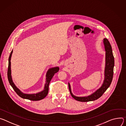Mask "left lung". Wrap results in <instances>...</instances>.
Masks as SVG:
<instances>
[{"label":"left lung","instance_id":"left-lung-1","mask_svg":"<svg viewBox=\"0 0 126 126\" xmlns=\"http://www.w3.org/2000/svg\"><path fill=\"white\" fill-rule=\"evenodd\" d=\"M104 44L106 50V66L105 69V79L102 87L97 90L92 94L84 97L76 96L73 94L71 92L70 84L68 83V88L71 94L74 99L79 102H89L98 99L106 92L110 87L113 79L114 67V57L112 52L110 42L107 38H104Z\"/></svg>","mask_w":126,"mask_h":126}]
</instances>
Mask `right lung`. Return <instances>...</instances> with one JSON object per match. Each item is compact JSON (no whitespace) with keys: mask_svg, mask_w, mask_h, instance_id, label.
Segmentation results:
<instances>
[{"mask_svg":"<svg viewBox=\"0 0 126 126\" xmlns=\"http://www.w3.org/2000/svg\"><path fill=\"white\" fill-rule=\"evenodd\" d=\"M13 50L10 52L9 57L8 59V71H7V77L9 81V82L11 86L12 87L13 90L16 93V94L21 97L23 99H28L31 101H39L42 99H44L45 97L47 95L48 92V87H49V84L50 83V81L51 79H52L53 76L54 75L55 73L59 72V67H55L53 68H51L48 69L47 71V75H46V82L45 84V87L44 88V91H41L39 93H38L37 94H23L22 93L15 85V83H13L11 75V57L12 55Z\"/></svg>","mask_w":126,"mask_h":126,"instance_id":"right-lung-1","label":"right lung"}]
</instances>
